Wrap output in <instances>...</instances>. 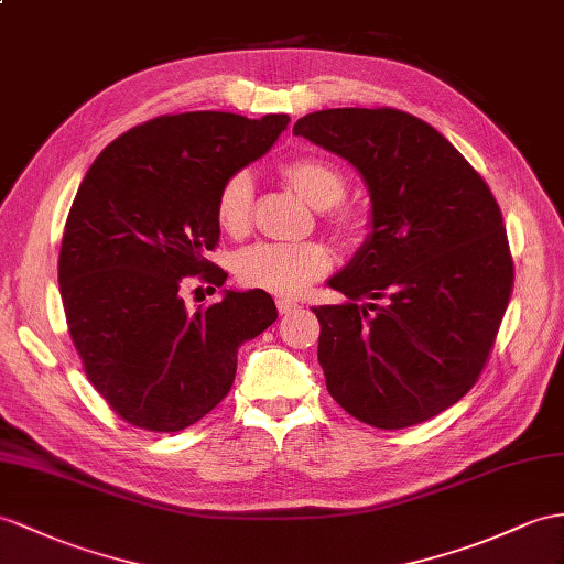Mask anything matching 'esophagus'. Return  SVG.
Here are the masks:
<instances>
[{"mask_svg":"<svg viewBox=\"0 0 564 564\" xmlns=\"http://www.w3.org/2000/svg\"><path fill=\"white\" fill-rule=\"evenodd\" d=\"M299 308V304L296 301H292V299H278V311L280 313H292V311H296Z\"/></svg>","mask_w":564,"mask_h":564,"instance_id":"obj_1","label":"esophagus"}]
</instances>
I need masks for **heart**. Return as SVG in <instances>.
I'll list each match as a JSON object with an SVG mask.
<instances>
[{
  "mask_svg": "<svg viewBox=\"0 0 564 564\" xmlns=\"http://www.w3.org/2000/svg\"><path fill=\"white\" fill-rule=\"evenodd\" d=\"M280 174L290 182L313 208L323 210L327 225L337 235L351 237L361 227V215L351 205L341 203L347 194V176L337 164L315 155L286 160ZM256 184L249 172L227 176L215 198L217 227L229 237H243L253 223ZM333 268V253L325 243H253L235 258L237 280L249 290L270 292L278 296H296L313 282L325 278Z\"/></svg>",
  "mask_w": 564,
  "mask_h": 564,
  "instance_id": "b5f03b06",
  "label": "heart"
}]
</instances>
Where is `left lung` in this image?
<instances>
[{"label":"left lung","mask_w":564,"mask_h":564,"mask_svg":"<svg viewBox=\"0 0 564 564\" xmlns=\"http://www.w3.org/2000/svg\"><path fill=\"white\" fill-rule=\"evenodd\" d=\"M294 133L349 160L373 203V231L329 280L349 301L313 308L327 392L373 429L429 421L476 386L510 304L500 205L443 133L402 109H323Z\"/></svg>","instance_id":"1"}]
</instances>
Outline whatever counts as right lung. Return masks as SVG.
I'll list each match as a JSON object with an SVG mask.
<instances>
[{
	"instance_id": "obj_1",
	"label": "right lung",
	"mask_w": 564,
	"mask_h": 564,
	"mask_svg": "<svg viewBox=\"0 0 564 564\" xmlns=\"http://www.w3.org/2000/svg\"><path fill=\"white\" fill-rule=\"evenodd\" d=\"M286 123L162 115L109 143L78 186L59 251L66 327L90 386L135 429L178 433L210 414L235 382L239 347L278 321L268 292H227L191 313L182 286L225 284L205 258L219 241L217 191Z\"/></svg>"
}]
</instances>
